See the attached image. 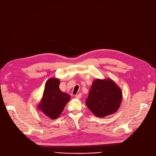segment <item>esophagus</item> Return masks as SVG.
Listing matches in <instances>:
<instances>
[{
    "instance_id": "esophagus-1",
    "label": "esophagus",
    "mask_w": 156,
    "mask_h": 156,
    "mask_svg": "<svg viewBox=\"0 0 156 156\" xmlns=\"http://www.w3.org/2000/svg\"><path fill=\"white\" fill-rule=\"evenodd\" d=\"M81 98V94H80V93H79V94H77V95H75V98L76 99H80Z\"/></svg>"
}]
</instances>
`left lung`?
<instances>
[{
    "instance_id": "8db88e82",
    "label": "left lung",
    "mask_w": 156,
    "mask_h": 156,
    "mask_svg": "<svg viewBox=\"0 0 156 156\" xmlns=\"http://www.w3.org/2000/svg\"><path fill=\"white\" fill-rule=\"evenodd\" d=\"M122 91L112 79H96L90 89L86 105L98 117L112 115L119 109Z\"/></svg>"
}]
</instances>
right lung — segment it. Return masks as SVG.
Returning <instances> with one entry per match:
<instances>
[{
	"label": "right lung",
	"mask_w": 156,
	"mask_h": 156,
	"mask_svg": "<svg viewBox=\"0 0 156 156\" xmlns=\"http://www.w3.org/2000/svg\"><path fill=\"white\" fill-rule=\"evenodd\" d=\"M60 81L57 78H50L47 81L43 95L37 108L46 117L56 119L63 112L71 97L61 91Z\"/></svg>",
	"instance_id": "right-lung-1"
}]
</instances>
